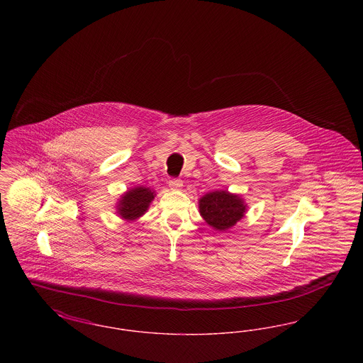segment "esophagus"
<instances>
[{"label": "esophagus", "mask_w": 363, "mask_h": 363, "mask_svg": "<svg viewBox=\"0 0 363 363\" xmlns=\"http://www.w3.org/2000/svg\"><path fill=\"white\" fill-rule=\"evenodd\" d=\"M169 186L172 190H181L184 186V182L181 179H170L169 181Z\"/></svg>", "instance_id": "esophagus-1"}]
</instances>
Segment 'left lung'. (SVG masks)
<instances>
[{"instance_id": "1", "label": "left lung", "mask_w": 363, "mask_h": 363, "mask_svg": "<svg viewBox=\"0 0 363 363\" xmlns=\"http://www.w3.org/2000/svg\"><path fill=\"white\" fill-rule=\"evenodd\" d=\"M247 204L241 194L213 190L199 199V212L209 227L227 231L245 218Z\"/></svg>"}]
</instances>
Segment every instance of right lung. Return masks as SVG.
<instances>
[{"label":"right lung","instance_id":"right-lung-1","mask_svg":"<svg viewBox=\"0 0 363 363\" xmlns=\"http://www.w3.org/2000/svg\"><path fill=\"white\" fill-rule=\"evenodd\" d=\"M155 196V190L147 186H135L126 190L116 204V213L123 222H136L148 211Z\"/></svg>","mask_w":363,"mask_h":363}]
</instances>
